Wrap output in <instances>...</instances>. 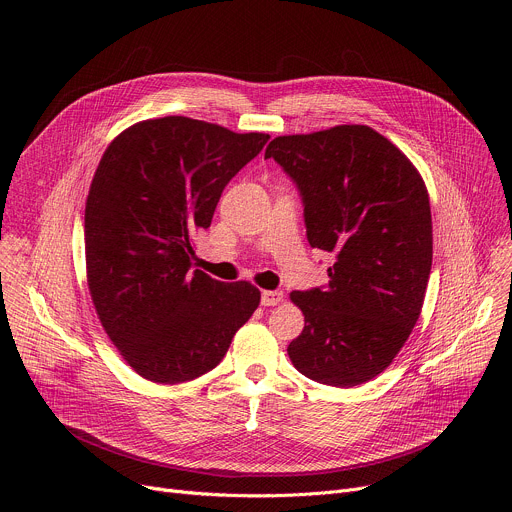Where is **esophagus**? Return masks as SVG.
Listing matches in <instances>:
<instances>
[{
	"instance_id": "1",
	"label": "esophagus",
	"mask_w": 512,
	"mask_h": 512,
	"mask_svg": "<svg viewBox=\"0 0 512 512\" xmlns=\"http://www.w3.org/2000/svg\"><path fill=\"white\" fill-rule=\"evenodd\" d=\"M283 302V294L281 291H271V289H265L261 294V304L263 306H277Z\"/></svg>"
}]
</instances>
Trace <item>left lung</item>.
Masks as SVG:
<instances>
[{"instance_id":"left-lung-1","label":"left lung","mask_w":512,"mask_h":512,"mask_svg":"<svg viewBox=\"0 0 512 512\" xmlns=\"http://www.w3.org/2000/svg\"><path fill=\"white\" fill-rule=\"evenodd\" d=\"M265 158L296 182L310 245L336 257L326 287L289 294L306 326L287 354L312 381L367 383L393 362L421 314L433 257L425 182L369 125L279 135Z\"/></svg>"}]
</instances>
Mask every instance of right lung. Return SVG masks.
Wrapping results in <instances>:
<instances>
[{
  "mask_svg": "<svg viewBox=\"0 0 512 512\" xmlns=\"http://www.w3.org/2000/svg\"><path fill=\"white\" fill-rule=\"evenodd\" d=\"M267 133L170 115L139 121L105 150L85 206L87 281L97 316L129 367L176 385L212 371L261 291L192 269L231 178Z\"/></svg>",
  "mask_w": 512,
  "mask_h": 512,
  "instance_id": "obj_1",
  "label": "right lung"
}]
</instances>
